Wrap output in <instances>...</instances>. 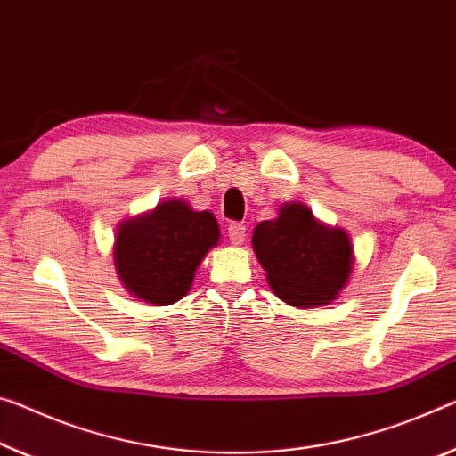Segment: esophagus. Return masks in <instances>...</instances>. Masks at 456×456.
<instances>
[{
	"label": "esophagus",
	"mask_w": 456,
	"mask_h": 456,
	"mask_svg": "<svg viewBox=\"0 0 456 456\" xmlns=\"http://www.w3.org/2000/svg\"><path fill=\"white\" fill-rule=\"evenodd\" d=\"M227 233H229V240H231V243H235V245L243 243L245 237H248V231H245V225H243V223H237V221L229 223Z\"/></svg>",
	"instance_id": "esophagus-1"
}]
</instances>
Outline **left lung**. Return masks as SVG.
Wrapping results in <instances>:
<instances>
[{"label": "left lung", "instance_id": "left-lung-1", "mask_svg": "<svg viewBox=\"0 0 456 456\" xmlns=\"http://www.w3.org/2000/svg\"><path fill=\"white\" fill-rule=\"evenodd\" d=\"M272 290L290 306L329 305L346 284L353 248L343 229L321 225L308 207L290 202L251 237Z\"/></svg>", "mask_w": 456, "mask_h": 456}]
</instances>
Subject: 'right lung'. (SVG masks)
I'll list each match as a JSON object with an SVG mask.
<instances>
[{
  "label": "right lung",
  "instance_id": "1",
  "mask_svg": "<svg viewBox=\"0 0 456 456\" xmlns=\"http://www.w3.org/2000/svg\"><path fill=\"white\" fill-rule=\"evenodd\" d=\"M216 241L219 225L211 213L192 211L184 200L160 202L151 213L121 223L115 267L135 298L166 306L184 298Z\"/></svg>",
  "mask_w": 456,
  "mask_h": 456
}]
</instances>
